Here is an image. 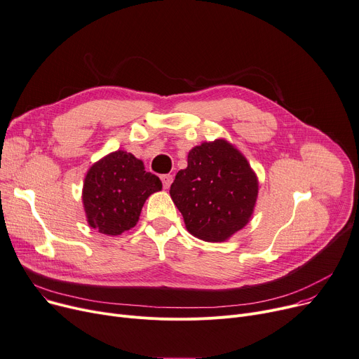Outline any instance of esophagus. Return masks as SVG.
Masks as SVG:
<instances>
[{"mask_svg":"<svg viewBox=\"0 0 359 359\" xmlns=\"http://www.w3.org/2000/svg\"><path fill=\"white\" fill-rule=\"evenodd\" d=\"M160 179H161V182H163L164 189H169L170 184H172V182H173V176H172V175H163Z\"/></svg>","mask_w":359,"mask_h":359,"instance_id":"esophagus-1","label":"esophagus"}]
</instances>
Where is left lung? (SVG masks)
Segmentation results:
<instances>
[{
  "mask_svg": "<svg viewBox=\"0 0 359 359\" xmlns=\"http://www.w3.org/2000/svg\"><path fill=\"white\" fill-rule=\"evenodd\" d=\"M170 196L186 229L206 243H224L251 219L258 177L245 156L225 138L203 141L187 154Z\"/></svg>",
  "mask_w": 359,
  "mask_h": 359,
  "instance_id": "obj_1",
  "label": "left lung"
}]
</instances>
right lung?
<instances>
[{
  "instance_id": "add662e5",
  "label": "right lung",
  "mask_w": 359,
  "mask_h": 359,
  "mask_svg": "<svg viewBox=\"0 0 359 359\" xmlns=\"http://www.w3.org/2000/svg\"><path fill=\"white\" fill-rule=\"evenodd\" d=\"M161 190L160 179L144 170L134 154L116 150L88 170L82 202L88 225L109 236L134 228L149 196Z\"/></svg>"
}]
</instances>
